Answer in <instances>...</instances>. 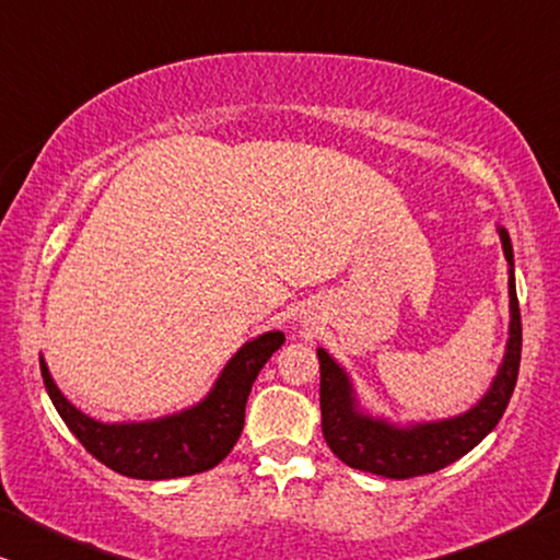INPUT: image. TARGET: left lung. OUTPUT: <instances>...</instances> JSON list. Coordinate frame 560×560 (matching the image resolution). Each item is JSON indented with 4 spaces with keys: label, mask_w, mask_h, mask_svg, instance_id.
Wrapping results in <instances>:
<instances>
[{
    "label": "left lung",
    "mask_w": 560,
    "mask_h": 560,
    "mask_svg": "<svg viewBox=\"0 0 560 560\" xmlns=\"http://www.w3.org/2000/svg\"><path fill=\"white\" fill-rule=\"evenodd\" d=\"M504 259H508L510 328L504 357L492 385L469 410L439 420H397L370 412L359 400L354 380L347 366L336 362L324 347L316 349L320 362V431L328 448L351 469L389 479L423 477L454 464L474 446H479L508 410L520 370L523 324L515 290V255L504 226H497Z\"/></svg>",
    "instance_id": "1"
}]
</instances>
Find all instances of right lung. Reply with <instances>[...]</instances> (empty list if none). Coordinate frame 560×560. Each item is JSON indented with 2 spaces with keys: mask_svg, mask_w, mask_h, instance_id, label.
<instances>
[{
  "mask_svg": "<svg viewBox=\"0 0 560 560\" xmlns=\"http://www.w3.org/2000/svg\"><path fill=\"white\" fill-rule=\"evenodd\" d=\"M282 343V331L244 341L201 400L152 420L104 423L91 418L60 393L43 354L40 372L58 416L96 462L125 477L158 481L209 471L226 458L242 435L252 382Z\"/></svg>",
  "mask_w": 560,
  "mask_h": 560,
  "instance_id": "add662e5",
  "label": "right lung"
}]
</instances>
